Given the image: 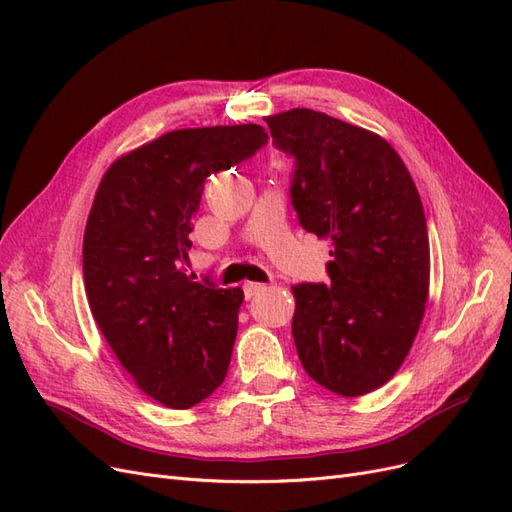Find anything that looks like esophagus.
I'll return each instance as SVG.
<instances>
[{"label": "esophagus", "instance_id": "34e87169", "mask_svg": "<svg viewBox=\"0 0 512 512\" xmlns=\"http://www.w3.org/2000/svg\"><path fill=\"white\" fill-rule=\"evenodd\" d=\"M265 290H267V286H265V284H256V282H247V284H243V294H245V299H247V301L254 299L256 294L265 292Z\"/></svg>", "mask_w": 512, "mask_h": 512}]
</instances>
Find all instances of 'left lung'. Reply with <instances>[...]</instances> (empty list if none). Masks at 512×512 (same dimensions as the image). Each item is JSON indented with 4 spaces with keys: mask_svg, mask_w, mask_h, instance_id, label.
<instances>
[{
    "mask_svg": "<svg viewBox=\"0 0 512 512\" xmlns=\"http://www.w3.org/2000/svg\"><path fill=\"white\" fill-rule=\"evenodd\" d=\"M297 160L292 205L329 239L331 284L292 286V337L307 376L342 397L389 382L408 356L429 294V237L404 160L376 132L312 108L269 115Z\"/></svg>",
    "mask_w": 512,
    "mask_h": 512,
    "instance_id": "obj_1",
    "label": "left lung"
}]
</instances>
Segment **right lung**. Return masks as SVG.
Listing matches in <instances>:
<instances>
[{"mask_svg": "<svg viewBox=\"0 0 512 512\" xmlns=\"http://www.w3.org/2000/svg\"><path fill=\"white\" fill-rule=\"evenodd\" d=\"M258 123L166 132L104 173L83 239L87 301L134 384L188 410L224 382L243 290L185 275L205 179L267 143Z\"/></svg>", "mask_w": 512, "mask_h": 512, "instance_id": "add662e5", "label": "right lung"}]
</instances>
